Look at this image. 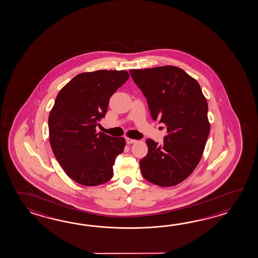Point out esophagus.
Returning <instances> with one entry per match:
<instances>
[{
    "mask_svg": "<svg viewBox=\"0 0 258 258\" xmlns=\"http://www.w3.org/2000/svg\"><path fill=\"white\" fill-rule=\"evenodd\" d=\"M125 141H126L128 145H131V144H134V143L137 142V140L132 139V138H129V137H125Z\"/></svg>",
    "mask_w": 258,
    "mask_h": 258,
    "instance_id": "esophagus-1",
    "label": "esophagus"
}]
</instances>
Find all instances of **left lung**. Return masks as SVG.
<instances>
[{
    "label": "left lung",
    "instance_id": "obj_1",
    "mask_svg": "<svg viewBox=\"0 0 258 258\" xmlns=\"http://www.w3.org/2000/svg\"><path fill=\"white\" fill-rule=\"evenodd\" d=\"M130 74L148 99L152 119L167 126L162 144L146 141L148 152L140 160L143 177L158 186H174L202 158L210 131L207 99L198 81L179 67L134 69Z\"/></svg>",
    "mask_w": 258,
    "mask_h": 258
}]
</instances>
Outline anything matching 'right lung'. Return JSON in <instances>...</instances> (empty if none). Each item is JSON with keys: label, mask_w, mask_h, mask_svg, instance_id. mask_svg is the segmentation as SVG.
Instances as JSON below:
<instances>
[{"label": "right lung", "mask_w": 258, "mask_h": 258, "mask_svg": "<svg viewBox=\"0 0 258 258\" xmlns=\"http://www.w3.org/2000/svg\"><path fill=\"white\" fill-rule=\"evenodd\" d=\"M130 77L127 71L99 70L79 74L55 99L49 115L50 147L72 180L86 186L110 181L116 157L125 139L97 133L109 100Z\"/></svg>", "instance_id": "1"}]
</instances>
